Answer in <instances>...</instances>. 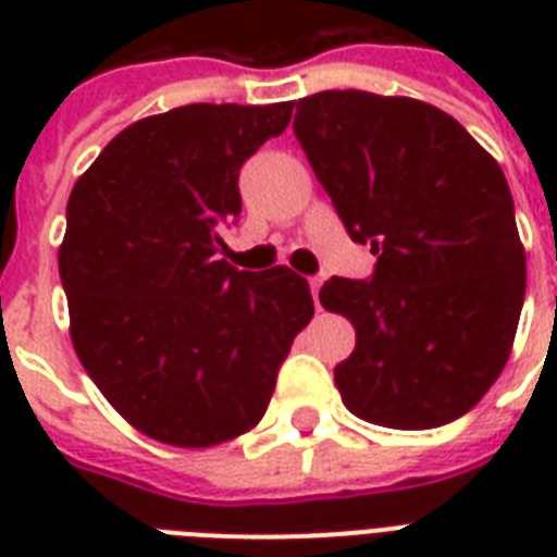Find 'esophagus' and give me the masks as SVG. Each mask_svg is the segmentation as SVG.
I'll return each mask as SVG.
<instances>
[{
	"label": "esophagus",
	"instance_id": "34e87169",
	"mask_svg": "<svg viewBox=\"0 0 557 557\" xmlns=\"http://www.w3.org/2000/svg\"><path fill=\"white\" fill-rule=\"evenodd\" d=\"M321 286H323V274H314V277H309V288H312L314 304H318V292H321Z\"/></svg>",
	"mask_w": 557,
	"mask_h": 557
}]
</instances>
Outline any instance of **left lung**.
I'll list each match as a JSON object with an SVG mask.
<instances>
[{
    "instance_id": "8db88e82",
    "label": "left lung",
    "mask_w": 557,
    "mask_h": 557,
    "mask_svg": "<svg viewBox=\"0 0 557 557\" xmlns=\"http://www.w3.org/2000/svg\"><path fill=\"white\" fill-rule=\"evenodd\" d=\"M295 135L372 280L332 277L321 304L356 326L335 367L349 413L398 431L468 413L509 361L527 251L500 164L448 112L413 98L318 91Z\"/></svg>"
}]
</instances>
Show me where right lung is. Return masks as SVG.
Masks as SVG:
<instances>
[{"label": "right lung", "instance_id": "obj_1", "mask_svg": "<svg viewBox=\"0 0 557 557\" xmlns=\"http://www.w3.org/2000/svg\"><path fill=\"white\" fill-rule=\"evenodd\" d=\"M292 103H190L135 121L74 182L60 245L74 352L135 431L210 448L260 422L292 341L312 321L286 265L216 260L239 216V168Z\"/></svg>", "mask_w": 557, "mask_h": 557}]
</instances>
